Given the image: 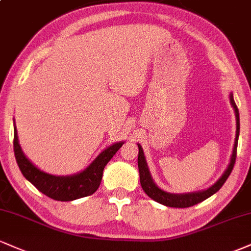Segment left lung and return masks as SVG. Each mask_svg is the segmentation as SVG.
<instances>
[{
  "label": "left lung",
  "instance_id": "8db88e82",
  "mask_svg": "<svg viewBox=\"0 0 251 251\" xmlns=\"http://www.w3.org/2000/svg\"><path fill=\"white\" fill-rule=\"evenodd\" d=\"M229 99H230V104L232 108H234L235 117H236V135H235V143H234V149H232V153L230 156V162H229L228 167L226 168V171L223 172V174L220 176V179L216 181L214 185H212L209 188L203 189V191L199 192H193V193H185V194H174V193H168L161 189L153 180L151 172L149 170V166H147L146 158H145L144 150L141 147L140 144H138L139 147V154H138V167H139V175H140V183L143 187L144 192L150 196L152 200H154L159 203L164 204L167 207H173V208H187L192 207L196 203H200V202L204 201L206 199L210 198L213 194L219 191L221 187L225 185L226 180L228 179V176L230 175L232 167H234L235 160H236V151H237V143H238V135H240V114H238V108L235 104L234 96L232 92L229 95Z\"/></svg>",
  "mask_w": 251,
  "mask_h": 251
}]
</instances>
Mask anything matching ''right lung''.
Returning a JSON list of instances; mask_svg holds the SVG:
<instances>
[{
	"mask_svg": "<svg viewBox=\"0 0 251 251\" xmlns=\"http://www.w3.org/2000/svg\"><path fill=\"white\" fill-rule=\"evenodd\" d=\"M119 141L99 153L85 170L72 175H52L39 170L23 153L14 120V152L23 176L31 182L39 192L57 201H74L95 193L101 182L102 171L123 146Z\"/></svg>",
	"mask_w": 251,
	"mask_h": 251,
	"instance_id": "obj_1",
	"label": "right lung"
}]
</instances>
